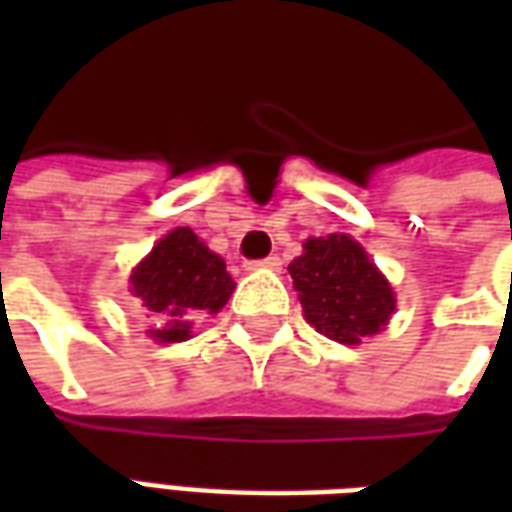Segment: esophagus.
I'll use <instances>...</instances> for the list:
<instances>
[{"instance_id": "1", "label": "esophagus", "mask_w": 512, "mask_h": 512, "mask_svg": "<svg viewBox=\"0 0 512 512\" xmlns=\"http://www.w3.org/2000/svg\"><path fill=\"white\" fill-rule=\"evenodd\" d=\"M249 271H255V268H268V271H279L282 268V260L279 257H266V260H255V263H249Z\"/></svg>"}]
</instances>
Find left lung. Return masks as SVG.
<instances>
[{
  "mask_svg": "<svg viewBox=\"0 0 512 512\" xmlns=\"http://www.w3.org/2000/svg\"><path fill=\"white\" fill-rule=\"evenodd\" d=\"M304 318L343 345L378 334L395 312V290L351 235L307 238L288 266Z\"/></svg>",
  "mask_w": 512,
  "mask_h": 512,
  "instance_id": "left-lung-1",
  "label": "left lung"
}]
</instances>
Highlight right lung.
Returning a JSON list of instances; mask_svg holds the SVG:
<instances>
[{"label": "right lung", "mask_w": 512, "mask_h": 512, "mask_svg": "<svg viewBox=\"0 0 512 512\" xmlns=\"http://www.w3.org/2000/svg\"><path fill=\"white\" fill-rule=\"evenodd\" d=\"M233 288L222 257L213 255L191 227L164 235L131 274V293L153 321L150 337L158 343L189 340L194 318L216 315Z\"/></svg>", "instance_id": "obj_1"}]
</instances>
